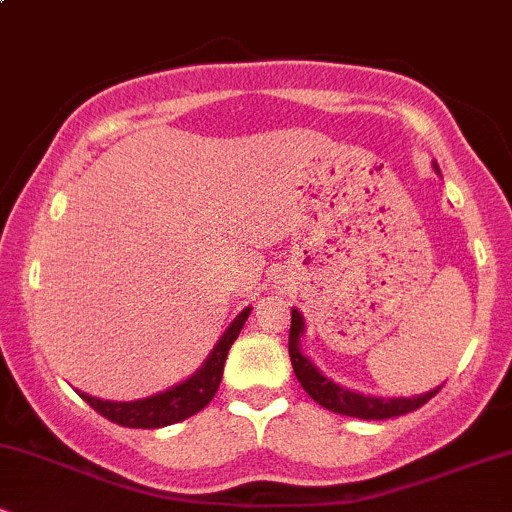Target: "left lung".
Returning a JSON list of instances; mask_svg holds the SVG:
<instances>
[{"label":"left lung","instance_id":"8db88e82","mask_svg":"<svg viewBox=\"0 0 512 512\" xmlns=\"http://www.w3.org/2000/svg\"><path fill=\"white\" fill-rule=\"evenodd\" d=\"M436 173H440L438 166ZM305 334V320L301 310H291V332H289V356L293 363V373H296L298 383L310 397L315 399L320 407L334 411V414L344 416H356V419H392V416L409 414V411L424 407L443 385H438L436 390H428L424 395L414 397H375V395H363V392L349 390V387L334 383L332 378H327L320 368L303 354L301 349V337Z\"/></svg>","mask_w":512,"mask_h":512}]
</instances>
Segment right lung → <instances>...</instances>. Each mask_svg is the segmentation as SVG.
I'll list each match as a JSON object with an SVG mask.
<instances>
[{"label":"right lung","mask_w":512,"mask_h":512,"mask_svg":"<svg viewBox=\"0 0 512 512\" xmlns=\"http://www.w3.org/2000/svg\"><path fill=\"white\" fill-rule=\"evenodd\" d=\"M250 310L252 308L240 310L236 320L226 327V332L221 334L219 342L214 344L207 361H204L190 378L168 387V390L156 392V395L144 399H134V402H110V399L91 397L79 390L76 392H79V397L84 399L86 404H91L98 414L105 416V419L127 428H161L190 419L192 414H197V411L207 407L211 399H214L216 390H219L228 349H231V344L238 339Z\"/></svg>","instance_id":"add662e5"}]
</instances>
